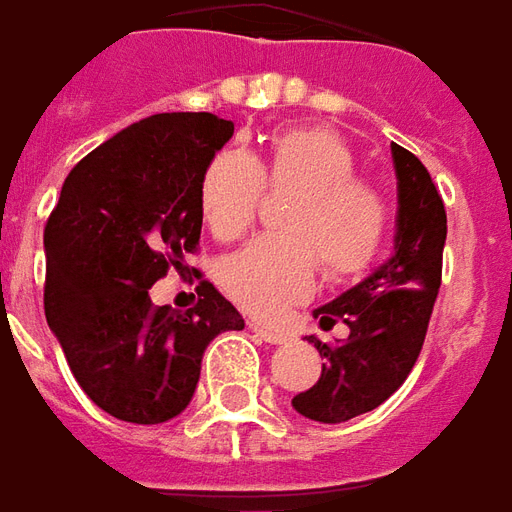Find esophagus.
I'll use <instances>...</instances> for the list:
<instances>
[{
	"label": "esophagus",
	"instance_id": "1",
	"mask_svg": "<svg viewBox=\"0 0 512 512\" xmlns=\"http://www.w3.org/2000/svg\"><path fill=\"white\" fill-rule=\"evenodd\" d=\"M251 332H256V337H261L264 343H270V345H283L288 340L286 334L278 332V329H270V326H264L259 324V321H251Z\"/></svg>",
	"mask_w": 512,
	"mask_h": 512
}]
</instances>
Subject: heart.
Instances as JSON below:
<instances>
[{"instance_id":"heart-1","label":"heart","mask_w":512,"mask_h":512,"mask_svg":"<svg viewBox=\"0 0 512 512\" xmlns=\"http://www.w3.org/2000/svg\"><path fill=\"white\" fill-rule=\"evenodd\" d=\"M356 156L343 137L321 126L272 134L264 156L224 148L199 178V210L218 240L251 229L270 188L294 191L280 232L232 253L218 267V283L232 302L261 318L283 313L315 291L321 264L326 278L348 280L370 270L388 234V205L378 188L353 178Z\"/></svg>"}]
</instances>
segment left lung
Segmentation results:
<instances>
[{
	"label": "left lung",
	"instance_id": "left-lung-1",
	"mask_svg": "<svg viewBox=\"0 0 512 512\" xmlns=\"http://www.w3.org/2000/svg\"><path fill=\"white\" fill-rule=\"evenodd\" d=\"M391 156L399 199L394 253L361 283L313 310L321 329L343 321L351 332L334 348L315 334L307 337L326 364L315 386L297 394L291 405L318 424H343L370 413L405 383L440 291L448 234L443 199L413 153L394 142Z\"/></svg>",
	"mask_w": 512,
	"mask_h": 512
}]
</instances>
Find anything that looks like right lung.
I'll return each mask as SVG.
<instances>
[{"mask_svg":"<svg viewBox=\"0 0 512 512\" xmlns=\"http://www.w3.org/2000/svg\"><path fill=\"white\" fill-rule=\"evenodd\" d=\"M213 113H159L126 126L72 169L45 226V318L80 388L129 424L188 407L205 348L245 321L213 283L186 313L148 288L202 232L199 178L232 140Z\"/></svg>","mask_w":512,"mask_h":512,"instance_id":"right-lung-1","label":"right lung"}]
</instances>
